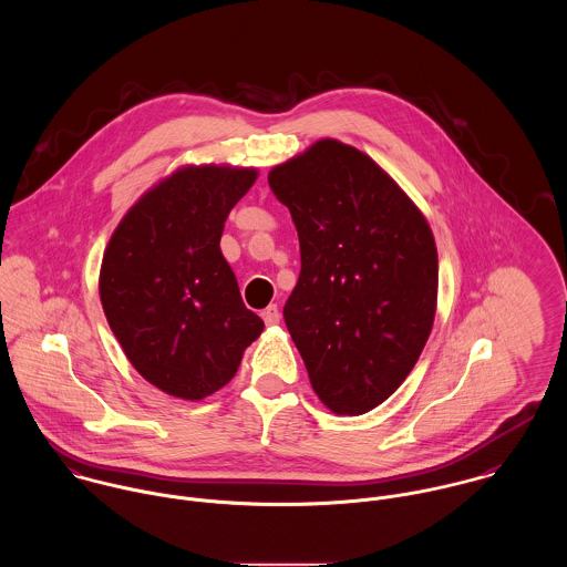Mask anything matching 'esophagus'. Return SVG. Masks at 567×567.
<instances>
[{
	"label": "esophagus",
	"mask_w": 567,
	"mask_h": 567,
	"mask_svg": "<svg viewBox=\"0 0 567 567\" xmlns=\"http://www.w3.org/2000/svg\"><path fill=\"white\" fill-rule=\"evenodd\" d=\"M264 323L266 324H277L279 323V319H281V315H279V308L277 306H268L266 310H264Z\"/></svg>",
	"instance_id": "34e87169"
}]
</instances>
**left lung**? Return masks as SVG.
Wrapping results in <instances>:
<instances>
[{"mask_svg":"<svg viewBox=\"0 0 567 567\" xmlns=\"http://www.w3.org/2000/svg\"><path fill=\"white\" fill-rule=\"evenodd\" d=\"M268 185L301 248L284 321L319 400L364 414L402 386L430 336L434 236L378 163L336 140L272 167Z\"/></svg>","mask_w":567,"mask_h":567,"instance_id":"1","label":"left lung"}]
</instances>
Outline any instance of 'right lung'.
Listing matches in <instances>:
<instances>
[{"label": "right lung", "instance_id": "add662e5", "mask_svg": "<svg viewBox=\"0 0 567 567\" xmlns=\"http://www.w3.org/2000/svg\"><path fill=\"white\" fill-rule=\"evenodd\" d=\"M255 178L252 167H181L131 207L104 250L106 321L167 395L194 402L223 389L264 329L220 250L225 220Z\"/></svg>", "mask_w": 567, "mask_h": 567}]
</instances>
